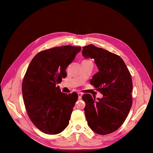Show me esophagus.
Listing matches in <instances>:
<instances>
[{
    "instance_id": "1",
    "label": "esophagus",
    "mask_w": 153,
    "mask_h": 153,
    "mask_svg": "<svg viewBox=\"0 0 153 153\" xmlns=\"http://www.w3.org/2000/svg\"><path fill=\"white\" fill-rule=\"evenodd\" d=\"M82 93H81V92H78V99H81L82 97Z\"/></svg>"
}]
</instances>
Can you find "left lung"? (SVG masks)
<instances>
[{"label": "left lung", "mask_w": 153, "mask_h": 153, "mask_svg": "<svg viewBox=\"0 0 153 153\" xmlns=\"http://www.w3.org/2000/svg\"><path fill=\"white\" fill-rule=\"evenodd\" d=\"M82 55L94 60L98 71L90 84L103 95L96 100L89 94L83 95L88 126L99 135H107L121 126L131 107L130 73L119 55L93 45L83 47Z\"/></svg>", "instance_id": "8db88e82"}]
</instances>
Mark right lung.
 <instances>
[{
    "label": "right lung",
    "instance_id": "right-lung-1",
    "mask_svg": "<svg viewBox=\"0 0 153 153\" xmlns=\"http://www.w3.org/2000/svg\"><path fill=\"white\" fill-rule=\"evenodd\" d=\"M80 47H55L41 51L32 59L22 82V95L31 121L48 135L62 132L69 124L78 99L76 92H61L57 84L66 78V69Z\"/></svg>",
    "mask_w": 153,
    "mask_h": 153
}]
</instances>
